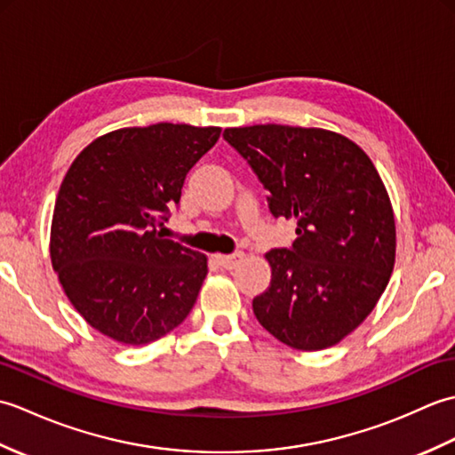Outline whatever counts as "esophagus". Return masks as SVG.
Returning <instances> with one entry per match:
<instances>
[{"label": "esophagus", "instance_id": "esophagus-1", "mask_svg": "<svg viewBox=\"0 0 455 455\" xmlns=\"http://www.w3.org/2000/svg\"><path fill=\"white\" fill-rule=\"evenodd\" d=\"M243 258H244L243 252H235V254H227V256H217V262H219V266H222L225 269H233L240 262H243Z\"/></svg>", "mask_w": 455, "mask_h": 455}]
</instances>
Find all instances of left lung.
<instances>
[{"mask_svg": "<svg viewBox=\"0 0 455 455\" xmlns=\"http://www.w3.org/2000/svg\"><path fill=\"white\" fill-rule=\"evenodd\" d=\"M267 189L272 215L297 219L291 248L266 258L272 282L252 308L295 350L334 346L363 323L395 266V217L370 156L324 129L254 124L225 129Z\"/></svg>", "mask_w": 455, "mask_h": 455, "instance_id": "left-lung-1", "label": "left lung"}]
</instances>
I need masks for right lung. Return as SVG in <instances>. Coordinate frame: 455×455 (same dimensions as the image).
<instances>
[{
  "label": "right lung",
  "mask_w": 455,
  "mask_h": 455,
  "mask_svg": "<svg viewBox=\"0 0 455 455\" xmlns=\"http://www.w3.org/2000/svg\"><path fill=\"white\" fill-rule=\"evenodd\" d=\"M219 127L158 123L103 134L72 162L58 191L51 259L90 326L140 346L173 331L196 305L207 258L158 225Z\"/></svg>",
  "instance_id": "add662e5"
}]
</instances>
